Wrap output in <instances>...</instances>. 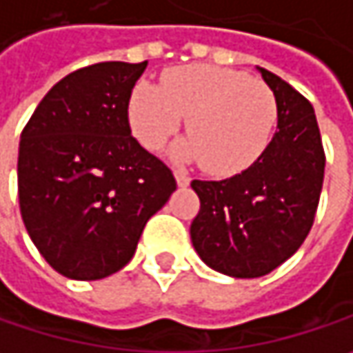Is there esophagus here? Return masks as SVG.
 <instances>
[{
	"mask_svg": "<svg viewBox=\"0 0 353 353\" xmlns=\"http://www.w3.org/2000/svg\"><path fill=\"white\" fill-rule=\"evenodd\" d=\"M176 181L179 188H185V185H190V176L185 174V172H181V170H177L176 172Z\"/></svg>",
	"mask_w": 353,
	"mask_h": 353,
	"instance_id": "esophagus-1",
	"label": "esophagus"
}]
</instances>
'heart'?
<instances>
[{"label": "heart", "instance_id": "b5f03b06", "mask_svg": "<svg viewBox=\"0 0 353 353\" xmlns=\"http://www.w3.org/2000/svg\"><path fill=\"white\" fill-rule=\"evenodd\" d=\"M185 117L188 141L174 149L177 159H196L218 177L248 170L271 143L276 127V97L263 81L239 70L190 64L168 70L161 86L139 81L129 97L133 135L159 151Z\"/></svg>", "mask_w": 353, "mask_h": 353}]
</instances>
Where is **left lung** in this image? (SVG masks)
Listing matches in <instances>:
<instances>
[{"label": "left lung", "instance_id": "8db88e82", "mask_svg": "<svg viewBox=\"0 0 353 353\" xmlns=\"http://www.w3.org/2000/svg\"><path fill=\"white\" fill-rule=\"evenodd\" d=\"M259 72L279 107L271 143L242 174L192 181L200 198L192 244L210 269L234 279L269 274L297 252L313 226L325 170L311 103L276 74Z\"/></svg>", "mask_w": 353, "mask_h": 353}]
</instances>
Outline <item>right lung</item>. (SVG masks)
Segmentation results:
<instances>
[{
	"label": "right lung",
	"instance_id": "1",
	"mask_svg": "<svg viewBox=\"0 0 353 353\" xmlns=\"http://www.w3.org/2000/svg\"><path fill=\"white\" fill-rule=\"evenodd\" d=\"M147 62L70 72L21 131V220L50 267L74 281L121 271L176 192L172 170L131 135L129 97Z\"/></svg>",
	"mask_w": 353,
	"mask_h": 353
}]
</instances>
